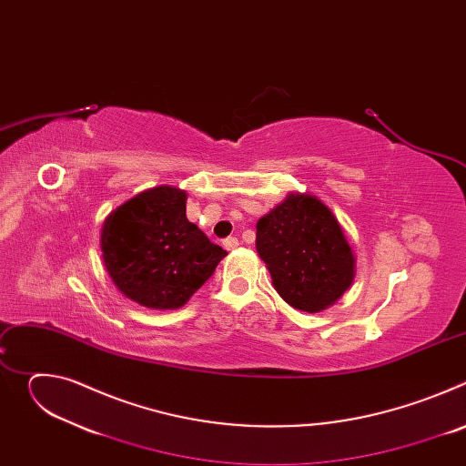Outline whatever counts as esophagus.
<instances>
[{
  "label": "esophagus",
  "instance_id": "34e87169",
  "mask_svg": "<svg viewBox=\"0 0 466 466\" xmlns=\"http://www.w3.org/2000/svg\"><path fill=\"white\" fill-rule=\"evenodd\" d=\"M238 245H239L238 238H232V236H230V238H227V239L223 241V247H225L227 250H234Z\"/></svg>",
  "mask_w": 466,
  "mask_h": 466
}]
</instances>
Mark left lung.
I'll list each match as a JSON object with an SVG mask.
<instances>
[{
    "instance_id": "8db88e82",
    "label": "left lung",
    "mask_w": 466,
    "mask_h": 466,
    "mask_svg": "<svg viewBox=\"0 0 466 466\" xmlns=\"http://www.w3.org/2000/svg\"><path fill=\"white\" fill-rule=\"evenodd\" d=\"M256 248L275 289L293 308L317 313L352 284L354 254L319 198L291 193L256 227Z\"/></svg>"
}]
</instances>
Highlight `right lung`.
I'll return each mask as SVG.
<instances>
[{
  "label": "right lung",
  "mask_w": 466,
  "mask_h": 466,
  "mask_svg": "<svg viewBox=\"0 0 466 466\" xmlns=\"http://www.w3.org/2000/svg\"><path fill=\"white\" fill-rule=\"evenodd\" d=\"M101 248L117 289L146 308L175 309L201 288L227 256L186 218V193L147 189L108 216Z\"/></svg>",
  "instance_id": "1"
}]
</instances>
